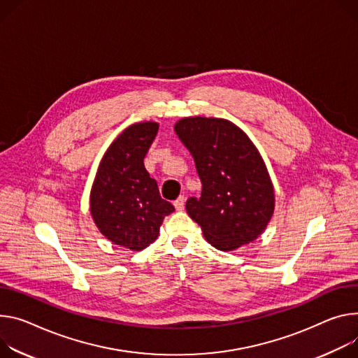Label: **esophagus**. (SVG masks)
Instances as JSON below:
<instances>
[{
  "label": "esophagus",
  "mask_w": 358,
  "mask_h": 358,
  "mask_svg": "<svg viewBox=\"0 0 358 358\" xmlns=\"http://www.w3.org/2000/svg\"><path fill=\"white\" fill-rule=\"evenodd\" d=\"M184 204H185V197L180 196L176 201H174V207L177 211H182L184 210Z\"/></svg>",
  "instance_id": "34e87169"
}]
</instances>
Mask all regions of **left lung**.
<instances>
[{"label": "left lung", "instance_id": "8db88e82", "mask_svg": "<svg viewBox=\"0 0 358 358\" xmlns=\"http://www.w3.org/2000/svg\"><path fill=\"white\" fill-rule=\"evenodd\" d=\"M203 184L201 197L185 203L206 240L221 251L254 241L274 213V188L258 150L229 120L187 117L176 125Z\"/></svg>", "mask_w": 358, "mask_h": 358}]
</instances>
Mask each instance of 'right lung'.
I'll return each instance as SVG.
<instances>
[{"mask_svg": "<svg viewBox=\"0 0 358 358\" xmlns=\"http://www.w3.org/2000/svg\"><path fill=\"white\" fill-rule=\"evenodd\" d=\"M157 131L154 121L125 128L106 151L91 188L90 211L95 225L111 243L131 251L155 241L162 220L174 211L144 167Z\"/></svg>", "mask_w": 358, "mask_h": 358, "instance_id": "1", "label": "right lung"}]
</instances>
